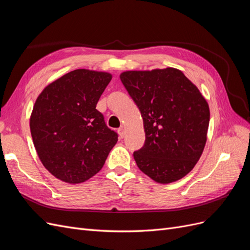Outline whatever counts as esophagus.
<instances>
[{
	"instance_id": "1",
	"label": "esophagus",
	"mask_w": 250,
	"mask_h": 250,
	"mask_svg": "<svg viewBox=\"0 0 250 250\" xmlns=\"http://www.w3.org/2000/svg\"><path fill=\"white\" fill-rule=\"evenodd\" d=\"M118 133H119L120 137H124V135H125V128H124L123 126L120 127V128L118 129Z\"/></svg>"
}]
</instances>
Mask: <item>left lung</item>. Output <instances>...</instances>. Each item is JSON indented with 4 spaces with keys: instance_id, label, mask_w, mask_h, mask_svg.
I'll list each match as a JSON object with an SVG mask.
<instances>
[{
    "instance_id": "left-lung-1",
    "label": "left lung",
    "mask_w": 250,
    "mask_h": 250,
    "mask_svg": "<svg viewBox=\"0 0 250 250\" xmlns=\"http://www.w3.org/2000/svg\"><path fill=\"white\" fill-rule=\"evenodd\" d=\"M120 79L144 122L146 142L133 153L137 167L157 183L182 179L199 161L207 142V100L173 67L124 71Z\"/></svg>"
}]
</instances>
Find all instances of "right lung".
I'll use <instances>...</instances> for the list:
<instances>
[{
	"label": "right lung",
	"instance_id": "obj_1",
	"mask_svg": "<svg viewBox=\"0 0 250 250\" xmlns=\"http://www.w3.org/2000/svg\"><path fill=\"white\" fill-rule=\"evenodd\" d=\"M111 77L76 69L47 84L35 101L30 117L34 147L43 167L63 182L79 184L95 176L118 142L96 109Z\"/></svg>",
	"mask_w": 250,
	"mask_h": 250
}]
</instances>
